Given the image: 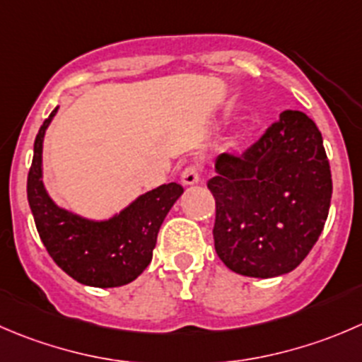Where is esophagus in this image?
I'll return each mask as SVG.
<instances>
[{"mask_svg":"<svg viewBox=\"0 0 362 362\" xmlns=\"http://www.w3.org/2000/svg\"><path fill=\"white\" fill-rule=\"evenodd\" d=\"M182 184L184 185H196L199 184V180H202V171H199L198 166H187L184 171H182V177H180Z\"/></svg>","mask_w":362,"mask_h":362,"instance_id":"34e87169","label":"esophagus"}]
</instances>
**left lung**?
I'll return each instance as SVG.
<instances>
[{
  "label": "left lung",
  "mask_w": 362,
  "mask_h": 362,
  "mask_svg": "<svg viewBox=\"0 0 362 362\" xmlns=\"http://www.w3.org/2000/svg\"><path fill=\"white\" fill-rule=\"evenodd\" d=\"M214 244L224 265L249 278L288 274L317 244L332 178L324 139L303 111L286 110L244 153H221L209 180Z\"/></svg>",
  "instance_id": "obj_1"
}]
</instances>
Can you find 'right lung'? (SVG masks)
I'll list each match as a JSON object with an SVG mask.
<instances>
[{
    "mask_svg": "<svg viewBox=\"0 0 362 362\" xmlns=\"http://www.w3.org/2000/svg\"><path fill=\"white\" fill-rule=\"evenodd\" d=\"M54 107L42 124L28 173V203L37 231L56 265L77 283L95 288H115L134 281L152 262L157 233L164 217L180 198L177 182L139 194L120 212L106 219L84 217L58 205L44 184V136Z\"/></svg>",
    "mask_w": 362,
    "mask_h": 362,
    "instance_id": "right-lung-1",
    "label": "right lung"
}]
</instances>
